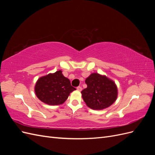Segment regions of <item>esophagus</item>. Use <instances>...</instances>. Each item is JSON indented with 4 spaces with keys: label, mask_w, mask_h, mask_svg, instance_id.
<instances>
[{
    "label": "esophagus",
    "mask_w": 155,
    "mask_h": 155,
    "mask_svg": "<svg viewBox=\"0 0 155 155\" xmlns=\"http://www.w3.org/2000/svg\"><path fill=\"white\" fill-rule=\"evenodd\" d=\"M77 90H78V91H82V87H80V86L78 87H77Z\"/></svg>",
    "instance_id": "obj_1"
}]
</instances>
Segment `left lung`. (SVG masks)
Wrapping results in <instances>:
<instances>
[{
    "label": "left lung",
    "mask_w": 155,
    "mask_h": 155,
    "mask_svg": "<svg viewBox=\"0 0 155 155\" xmlns=\"http://www.w3.org/2000/svg\"><path fill=\"white\" fill-rule=\"evenodd\" d=\"M87 87L81 92L87 105L94 110H101L110 106L118 95L114 81L106 76L93 73L85 80Z\"/></svg>",
    "instance_id": "obj_1"
}]
</instances>
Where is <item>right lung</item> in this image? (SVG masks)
<instances>
[{
    "label": "right lung",
    "instance_id": "1",
    "mask_svg": "<svg viewBox=\"0 0 155 155\" xmlns=\"http://www.w3.org/2000/svg\"><path fill=\"white\" fill-rule=\"evenodd\" d=\"M76 90L61 70L40 78L35 87L36 96L45 104L58 105L67 100L70 93Z\"/></svg>",
    "mask_w": 155,
    "mask_h": 155
}]
</instances>
